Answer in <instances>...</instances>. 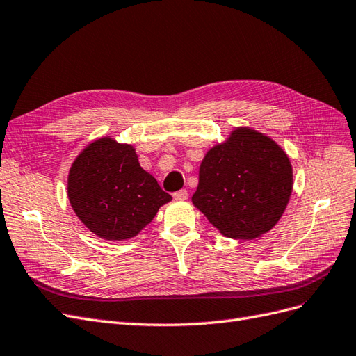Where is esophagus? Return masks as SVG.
I'll return each mask as SVG.
<instances>
[{"instance_id":"obj_1","label":"esophagus","mask_w":356,"mask_h":356,"mask_svg":"<svg viewBox=\"0 0 356 356\" xmlns=\"http://www.w3.org/2000/svg\"><path fill=\"white\" fill-rule=\"evenodd\" d=\"M188 197V191L187 190H179L174 193V199L175 200H186Z\"/></svg>"}]
</instances>
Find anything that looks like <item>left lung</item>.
<instances>
[{
    "label": "left lung",
    "mask_w": 356,
    "mask_h": 356,
    "mask_svg": "<svg viewBox=\"0 0 356 356\" xmlns=\"http://www.w3.org/2000/svg\"><path fill=\"white\" fill-rule=\"evenodd\" d=\"M293 193V166L270 136L236 127L204 154L191 202L227 238H260L281 220Z\"/></svg>",
    "instance_id": "obj_1"
}]
</instances>
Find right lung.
Segmentation results:
<instances>
[{
    "instance_id": "1",
    "label": "right lung",
    "mask_w": 356,
    "mask_h": 356,
    "mask_svg": "<svg viewBox=\"0 0 356 356\" xmlns=\"http://www.w3.org/2000/svg\"><path fill=\"white\" fill-rule=\"evenodd\" d=\"M75 215L105 241L132 239L172 197L138 161L134 145L104 136L86 147L68 174Z\"/></svg>"
}]
</instances>
